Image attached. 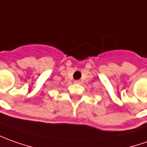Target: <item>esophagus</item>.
<instances>
[{
	"instance_id": "1",
	"label": "esophagus",
	"mask_w": 147,
	"mask_h": 147,
	"mask_svg": "<svg viewBox=\"0 0 147 147\" xmlns=\"http://www.w3.org/2000/svg\"><path fill=\"white\" fill-rule=\"evenodd\" d=\"M74 82L76 84H80V80H75Z\"/></svg>"
}]
</instances>
